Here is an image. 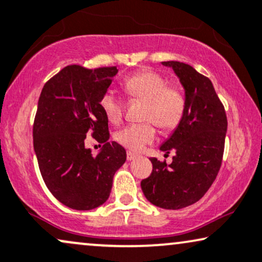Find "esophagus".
<instances>
[{
  "instance_id": "obj_1",
  "label": "esophagus",
  "mask_w": 262,
  "mask_h": 262,
  "mask_svg": "<svg viewBox=\"0 0 262 262\" xmlns=\"http://www.w3.org/2000/svg\"><path fill=\"white\" fill-rule=\"evenodd\" d=\"M138 156L135 155V154H133V152H130V151H128L127 152V161H133V160H135V158H137Z\"/></svg>"
}]
</instances>
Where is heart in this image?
<instances>
[{"label":"heart","mask_w":262,"mask_h":262,"mask_svg":"<svg viewBox=\"0 0 262 262\" xmlns=\"http://www.w3.org/2000/svg\"><path fill=\"white\" fill-rule=\"evenodd\" d=\"M123 88L130 99L144 101V123L128 124L115 134V140L129 151L138 152L154 141L156 130L154 122L162 130L178 127L186 111V99L183 92L174 85H168L163 76L155 71L144 70L124 79ZM100 107L111 123H118L123 115V102L114 92L101 95Z\"/></svg>","instance_id":"obj_1"}]
</instances>
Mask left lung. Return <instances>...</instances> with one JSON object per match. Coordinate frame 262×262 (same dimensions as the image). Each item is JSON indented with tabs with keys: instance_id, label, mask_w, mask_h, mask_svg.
Segmentation results:
<instances>
[{
	"instance_id": "left-lung-1",
	"label": "left lung",
	"mask_w": 262,
	"mask_h": 262,
	"mask_svg": "<svg viewBox=\"0 0 262 262\" xmlns=\"http://www.w3.org/2000/svg\"><path fill=\"white\" fill-rule=\"evenodd\" d=\"M185 89L186 111L160 150L175 151L168 165L150 158L152 173L141 181L145 197L156 207L181 209L196 203L209 190L223 162L227 118L213 83L191 65L163 61Z\"/></svg>"
}]
</instances>
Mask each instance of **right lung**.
<instances>
[{"mask_svg":"<svg viewBox=\"0 0 262 262\" xmlns=\"http://www.w3.org/2000/svg\"><path fill=\"white\" fill-rule=\"evenodd\" d=\"M118 70L69 65L43 87L35 116L34 148L46 186L66 207L91 210L107 201L114 175L127 160L108 142V120L100 98ZM104 144L97 156L84 146L87 134Z\"/></svg>","mask_w":262,"mask_h":262,"instance_id":"right-lung-1","label":"right lung"}]
</instances>
